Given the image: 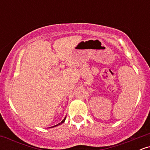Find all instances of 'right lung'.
Instances as JSON below:
<instances>
[{
  "label": "right lung",
  "instance_id": "right-lung-1",
  "mask_svg": "<svg viewBox=\"0 0 150 150\" xmlns=\"http://www.w3.org/2000/svg\"><path fill=\"white\" fill-rule=\"evenodd\" d=\"M65 118H64V119H63V120H62V121L61 122V123H58V124H57V125H54V126H53V127H55V126H57V125H61V124H62V123H63V122H64V121H65Z\"/></svg>",
  "mask_w": 150,
  "mask_h": 150
}]
</instances>
